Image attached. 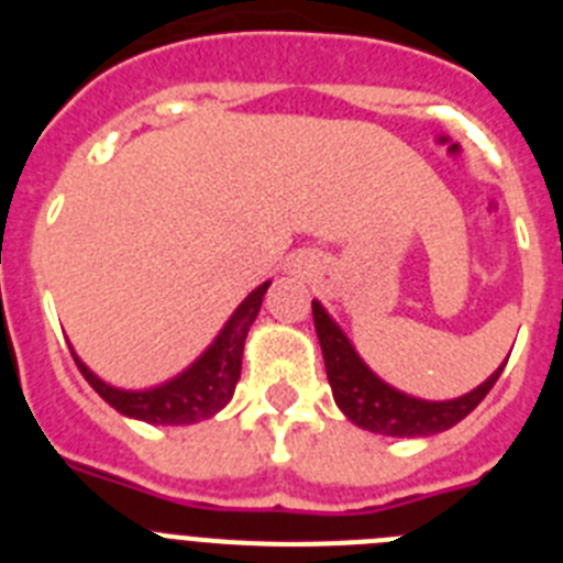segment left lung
<instances>
[{
  "instance_id": "8db88e82",
  "label": "left lung",
  "mask_w": 563,
  "mask_h": 563,
  "mask_svg": "<svg viewBox=\"0 0 563 563\" xmlns=\"http://www.w3.org/2000/svg\"><path fill=\"white\" fill-rule=\"evenodd\" d=\"M312 321H316L318 343L324 352L327 380L332 386V397H335L338 409L350 417L355 426L375 434L386 437H429L440 434V431L451 429L460 420H465L471 411L485 400V395L494 389V383L499 380L505 363L494 375L482 383L479 389L471 395L460 397V400L445 402H429L417 400V397L395 391L391 386L372 375L366 369V363L357 357L352 350V343L346 341L341 330L335 327L324 307L312 301Z\"/></svg>"
}]
</instances>
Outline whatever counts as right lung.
Returning a JSON list of instances; mask_svg holds the SVG:
<instances>
[{"label":"right lung","mask_w":563,"mask_h":563,"mask_svg":"<svg viewBox=\"0 0 563 563\" xmlns=\"http://www.w3.org/2000/svg\"><path fill=\"white\" fill-rule=\"evenodd\" d=\"M271 282L251 292V296L239 305L233 312L225 330L220 338L211 343V350L194 363L191 369L174 377L172 383H163L157 389L148 391H123L112 389L103 380H98L92 372L76 357L78 369L87 377V383L103 400L118 409L121 415L134 417L143 422H157V426H188V422H200L206 417L217 415L233 397L236 389L239 372H242V350H245V338L251 324L256 321L262 298H265Z\"/></svg>","instance_id":"obj_1"}]
</instances>
